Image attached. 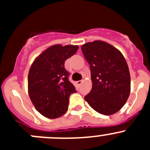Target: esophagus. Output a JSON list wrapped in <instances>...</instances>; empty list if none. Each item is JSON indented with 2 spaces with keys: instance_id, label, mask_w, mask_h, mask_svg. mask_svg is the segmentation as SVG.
I'll list each match as a JSON object with an SVG mask.
<instances>
[{
  "instance_id": "34e87169",
  "label": "esophagus",
  "mask_w": 150,
  "mask_h": 150,
  "mask_svg": "<svg viewBox=\"0 0 150 150\" xmlns=\"http://www.w3.org/2000/svg\"><path fill=\"white\" fill-rule=\"evenodd\" d=\"M82 82H83V81H77L76 83L78 84V85H81V84L82 83Z\"/></svg>"
}]
</instances>
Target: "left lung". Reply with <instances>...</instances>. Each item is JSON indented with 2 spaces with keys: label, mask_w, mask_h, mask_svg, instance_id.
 Listing matches in <instances>:
<instances>
[{
  "label": "left lung",
  "mask_w": 150,
  "mask_h": 150,
  "mask_svg": "<svg viewBox=\"0 0 150 150\" xmlns=\"http://www.w3.org/2000/svg\"><path fill=\"white\" fill-rule=\"evenodd\" d=\"M81 50L89 64L92 81L85 100L100 114H115L125 104L130 92L125 59L118 49L100 40L83 45Z\"/></svg>",
  "instance_id": "1"
}]
</instances>
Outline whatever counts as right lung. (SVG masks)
<instances>
[{
    "instance_id": "right-lung-1",
    "label": "right lung",
    "mask_w": 150,
    "mask_h": 150,
    "mask_svg": "<svg viewBox=\"0 0 150 150\" xmlns=\"http://www.w3.org/2000/svg\"><path fill=\"white\" fill-rule=\"evenodd\" d=\"M78 49V45L50 46L30 66L28 78L29 97L37 111L47 118L64 115L68 109L69 96L76 92L68 79L64 62Z\"/></svg>"
}]
</instances>
